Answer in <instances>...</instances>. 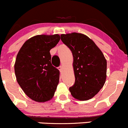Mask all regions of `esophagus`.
<instances>
[{
  "instance_id": "1",
  "label": "esophagus",
  "mask_w": 128,
  "mask_h": 128,
  "mask_svg": "<svg viewBox=\"0 0 128 128\" xmlns=\"http://www.w3.org/2000/svg\"><path fill=\"white\" fill-rule=\"evenodd\" d=\"M58 69H59V71L61 72L62 70V66H59V68H58Z\"/></svg>"
}]
</instances>
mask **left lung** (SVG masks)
<instances>
[{
	"label": "left lung",
	"instance_id": "left-lung-1",
	"mask_svg": "<svg viewBox=\"0 0 128 128\" xmlns=\"http://www.w3.org/2000/svg\"><path fill=\"white\" fill-rule=\"evenodd\" d=\"M60 39L72 51L75 84L69 88L74 98L88 100L104 87L106 78V60L87 36L82 33L62 34Z\"/></svg>",
	"mask_w": 128,
	"mask_h": 128
}]
</instances>
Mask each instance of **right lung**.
Here are the masks:
<instances>
[{
    "label": "right lung",
    "mask_w": 128,
    "mask_h": 128,
    "mask_svg": "<svg viewBox=\"0 0 128 128\" xmlns=\"http://www.w3.org/2000/svg\"><path fill=\"white\" fill-rule=\"evenodd\" d=\"M60 40L58 34H40L24 42L16 56V80L24 94L37 102L53 97L59 81V70L51 63L50 50Z\"/></svg>",
    "instance_id": "right-lung-1"
}]
</instances>
